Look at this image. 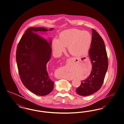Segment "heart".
<instances>
[{
    "label": "heart",
    "mask_w": 124,
    "mask_h": 124,
    "mask_svg": "<svg viewBox=\"0 0 124 124\" xmlns=\"http://www.w3.org/2000/svg\"><path fill=\"white\" fill-rule=\"evenodd\" d=\"M92 36L87 31L76 29L64 30L60 33L59 39L54 38L53 48L58 55L64 52L68 46L69 52L74 56L85 55L90 49Z\"/></svg>",
    "instance_id": "obj_1"
}]
</instances>
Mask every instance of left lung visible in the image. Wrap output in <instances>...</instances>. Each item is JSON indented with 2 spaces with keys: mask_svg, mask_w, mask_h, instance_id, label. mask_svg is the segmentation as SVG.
Segmentation results:
<instances>
[{
  "mask_svg": "<svg viewBox=\"0 0 124 124\" xmlns=\"http://www.w3.org/2000/svg\"><path fill=\"white\" fill-rule=\"evenodd\" d=\"M92 65L89 76L82 80L76 89L77 93L87 96L99 90L102 86L108 67V60L104 41L95 30L92 29V43L89 51Z\"/></svg>",
  "mask_w": 124,
  "mask_h": 124,
  "instance_id": "1",
  "label": "left lung"
}]
</instances>
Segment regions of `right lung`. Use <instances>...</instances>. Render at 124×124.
I'll return each mask as SVG.
<instances>
[{"mask_svg": "<svg viewBox=\"0 0 124 124\" xmlns=\"http://www.w3.org/2000/svg\"><path fill=\"white\" fill-rule=\"evenodd\" d=\"M37 31L48 30L44 28L28 29L17 46L16 59L23 85L34 94L44 96L49 94L54 88V82L47 70V63L51 57V41L49 43L39 37L35 33Z\"/></svg>", "mask_w": 124, "mask_h": 124, "instance_id": "right-lung-1", "label": "right lung"}]
</instances>
